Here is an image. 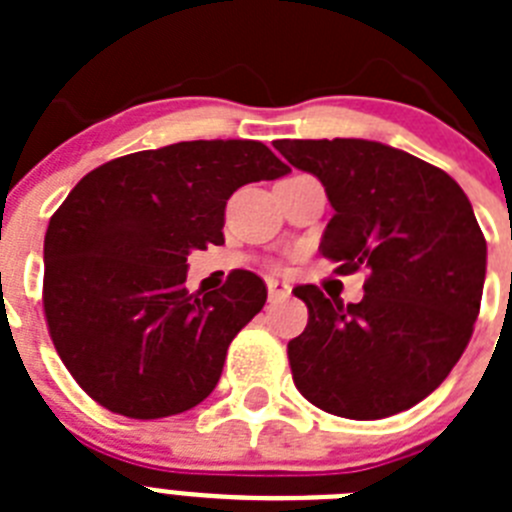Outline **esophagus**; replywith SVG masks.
Wrapping results in <instances>:
<instances>
[{"label": "esophagus", "instance_id": "1", "mask_svg": "<svg viewBox=\"0 0 512 512\" xmlns=\"http://www.w3.org/2000/svg\"><path fill=\"white\" fill-rule=\"evenodd\" d=\"M266 289H269V300H271V302L284 300V297H287L289 292H292L287 282H279V279H274V277L266 279Z\"/></svg>", "mask_w": 512, "mask_h": 512}]
</instances>
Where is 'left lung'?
<instances>
[{
  "instance_id": "1",
  "label": "left lung",
  "mask_w": 512,
  "mask_h": 512,
  "mask_svg": "<svg viewBox=\"0 0 512 512\" xmlns=\"http://www.w3.org/2000/svg\"><path fill=\"white\" fill-rule=\"evenodd\" d=\"M295 169L318 176L330 207L320 241L336 274L366 269L361 302L295 287L307 325L287 343L292 379L330 415L390 418L449 377L479 315L487 241L446 171L377 140H277Z\"/></svg>"
}]
</instances>
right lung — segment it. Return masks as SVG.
Returning <instances> with one entry per match:
<instances>
[{
    "instance_id": "obj_1",
    "label": "right lung",
    "mask_w": 512,
    "mask_h": 512,
    "mask_svg": "<svg viewBox=\"0 0 512 512\" xmlns=\"http://www.w3.org/2000/svg\"><path fill=\"white\" fill-rule=\"evenodd\" d=\"M289 171L259 140H184L89 171L45 233L43 310L79 387L125 418L200 405L238 330L261 312L264 279L235 269L212 292L187 256L225 243V205L248 182Z\"/></svg>"
}]
</instances>
